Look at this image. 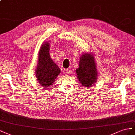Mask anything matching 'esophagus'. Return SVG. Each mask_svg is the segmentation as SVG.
Wrapping results in <instances>:
<instances>
[{"mask_svg":"<svg viewBox=\"0 0 135 135\" xmlns=\"http://www.w3.org/2000/svg\"><path fill=\"white\" fill-rule=\"evenodd\" d=\"M65 72H66L67 74H68V75L71 74V69H70V68L67 69L66 71H65Z\"/></svg>","mask_w":135,"mask_h":135,"instance_id":"obj_1","label":"esophagus"}]
</instances>
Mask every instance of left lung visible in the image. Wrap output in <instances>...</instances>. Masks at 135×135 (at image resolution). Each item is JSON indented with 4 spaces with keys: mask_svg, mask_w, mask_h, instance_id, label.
I'll list each match as a JSON object with an SVG mask.
<instances>
[{
    "mask_svg": "<svg viewBox=\"0 0 135 135\" xmlns=\"http://www.w3.org/2000/svg\"><path fill=\"white\" fill-rule=\"evenodd\" d=\"M76 73L80 83L85 87H90L96 82L98 71L94 56L92 54H83L80 56L79 68L76 69Z\"/></svg>",
    "mask_w": 135,
    "mask_h": 135,
    "instance_id": "obj_1",
    "label": "left lung"
}]
</instances>
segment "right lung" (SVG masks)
<instances>
[{
  "mask_svg": "<svg viewBox=\"0 0 135 135\" xmlns=\"http://www.w3.org/2000/svg\"><path fill=\"white\" fill-rule=\"evenodd\" d=\"M50 43L46 41L41 45L38 53V64L36 69V78L41 85L50 86L60 73L59 67L54 62L50 55Z\"/></svg>",
  "mask_w": 135,
  "mask_h": 135,
  "instance_id": "obj_1",
  "label": "right lung"
}]
</instances>
